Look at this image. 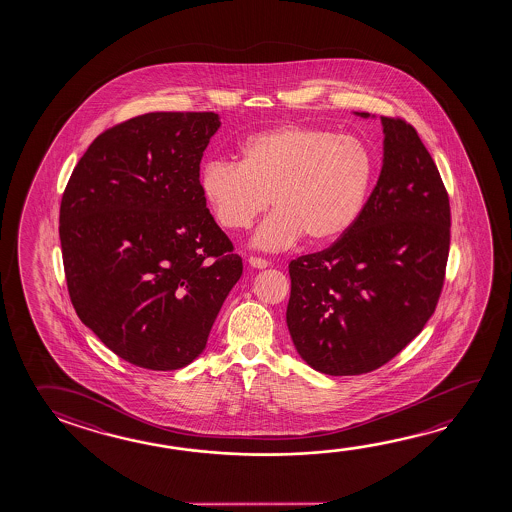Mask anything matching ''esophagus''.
Returning a JSON list of instances; mask_svg holds the SVG:
<instances>
[{
  "mask_svg": "<svg viewBox=\"0 0 512 512\" xmlns=\"http://www.w3.org/2000/svg\"><path fill=\"white\" fill-rule=\"evenodd\" d=\"M248 262H250V266H252V268L257 269H264L268 268L269 266V260L260 259V257H250V259H248Z\"/></svg>",
  "mask_w": 512,
  "mask_h": 512,
  "instance_id": "esophagus-1",
  "label": "esophagus"
}]
</instances>
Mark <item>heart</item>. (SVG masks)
Returning <instances> with one entry per match:
<instances>
[{"label":"heart","instance_id":"b5f03b06","mask_svg":"<svg viewBox=\"0 0 512 512\" xmlns=\"http://www.w3.org/2000/svg\"><path fill=\"white\" fill-rule=\"evenodd\" d=\"M375 169V155L359 137L284 125L248 137L239 164L209 162L200 185L227 230L252 227L269 202L277 207L253 237L257 248L275 252L303 235L325 244L348 234L366 209Z\"/></svg>","mask_w":512,"mask_h":512}]
</instances>
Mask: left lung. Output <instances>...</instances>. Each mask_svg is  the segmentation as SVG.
Returning <instances> with one entry per match:
<instances>
[{
  "instance_id": "1",
  "label": "left lung",
  "mask_w": 512,
  "mask_h": 512,
  "mask_svg": "<svg viewBox=\"0 0 512 512\" xmlns=\"http://www.w3.org/2000/svg\"><path fill=\"white\" fill-rule=\"evenodd\" d=\"M382 126L384 164L361 219L327 250L289 262V334L303 361L332 377L391 361L423 330L443 291L446 187L411 123L382 116Z\"/></svg>"
}]
</instances>
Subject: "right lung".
Masks as SVG:
<instances>
[{
    "label": "right lung",
    "instance_id": "1",
    "mask_svg": "<svg viewBox=\"0 0 512 512\" xmlns=\"http://www.w3.org/2000/svg\"><path fill=\"white\" fill-rule=\"evenodd\" d=\"M214 112H150L94 139L60 202V246L71 303L123 361L184 368L243 260L212 218L200 162Z\"/></svg>",
    "mask_w": 512,
    "mask_h": 512
}]
</instances>
